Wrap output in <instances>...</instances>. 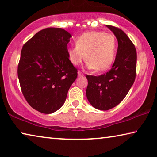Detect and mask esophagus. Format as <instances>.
<instances>
[{
	"label": "esophagus",
	"instance_id": "obj_1",
	"mask_svg": "<svg viewBox=\"0 0 157 157\" xmlns=\"http://www.w3.org/2000/svg\"><path fill=\"white\" fill-rule=\"evenodd\" d=\"M78 76H79V77H81V76L83 75V73H82L81 71H79L78 72Z\"/></svg>",
	"mask_w": 157,
	"mask_h": 157
}]
</instances>
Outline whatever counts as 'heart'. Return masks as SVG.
<instances>
[{
	"instance_id": "1",
	"label": "heart",
	"mask_w": 157,
	"mask_h": 157,
	"mask_svg": "<svg viewBox=\"0 0 157 157\" xmlns=\"http://www.w3.org/2000/svg\"><path fill=\"white\" fill-rule=\"evenodd\" d=\"M68 56L74 65L86 59V66L96 72L105 71L112 66L117 53V41L113 34L89 31L76 39V45L68 48Z\"/></svg>"
}]
</instances>
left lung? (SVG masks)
I'll return each instance as SVG.
<instances>
[{
    "instance_id": "left-lung-1",
    "label": "left lung",
    "mask_w": 157,
    "mask_h": 157,
    "mask_svg": "<svg viewBox=\"0 0 157 157\" xmlns=\"http://www.w3.org/2000/svg\"><path fill=\"white\" fill-rule=\"evenodd\" d=\"M118 41V49L112 68L98 76L88 75L86 97L91 105L101 110L117 105L127 95L136 75L137 52L135 45L122 30L106 25Z\"/></svg>"
}]
</instances>
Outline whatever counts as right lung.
<instances>
[{
	"label": "right lung",
	"instance_id": "add662e5",
	"mask_svg": "<svg viewBox=\"0 0 157 157\" xmlns=\"http://www.w3.org/2000/svg\"><path fill=\"white\" fill-rule=\"evenodd\" d=\"M71 35L61 28H47L35 34L21 52L17 74L21 92L35 110L51 114L63 105L78 69L69 60Z\"/></svg>",
	"mask_w": 157,
	"mask_h": 157
}]
</instances>
